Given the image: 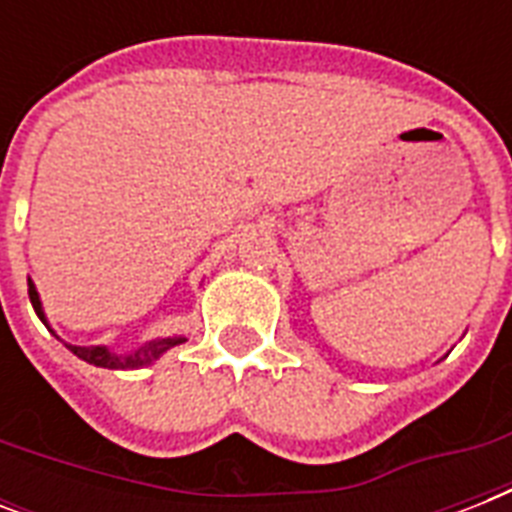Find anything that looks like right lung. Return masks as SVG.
I'll return each instance as SVG.
<instances>
[{
  "mask_svg": "<svg viewBox=\"0 0 512 512\" xmlns=\"http://www.w3.org/2000/svg\"><path fill=\"white\" fill-rule=\"evenodd\" d=\"M28 297H31V305H34L36 316L42 319L44 327L50 329V321H47V316H44L39 292H36L34 281L31 279H28ZM52 335H55V332H52ZM180 342H185L183 335L156 337V340L146 342V345H140V348L132 350V353H114V350L106 348V345H90V348H84V345H71V342H66V348L71 350L74 356H79L82 361H87V364H92V366H103V369H143V366L154 364L156 358H162L167 350L175 348V345H180Z\"/></svg>",
  "mask_w": 512,
  "mask_h": 512,
  "instance_id": "obj_1",
  "label": "right lung"
}]
</instances>
